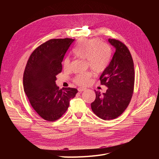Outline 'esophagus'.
<instances>
[{
  "label": "esophagus",
  "mask_w": 159,
  "mask_h": 159,
  "mask_svg": "<svg viewBox=\"0 0 159 159\" xmlns=\"http://www.w3.org/2000/svg\"><path fill=\"white\" fill-rule=\"evenodd\" d=\"M86 90V88H78V91H79V92H82V91H84Z\"/></svg>",
  "instance_id": "1"
}]
</instances>
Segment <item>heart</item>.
Instances as JSON below:
<instances>
[{
    "instance_id": "b5f03b06",
    "label": "heart",
    "mask_w": 159,
    "mask_h": 159,
    "mask_svg": "<svg viewBox=\"0 0 159 159\" xmlns=\"http://www.w3.org/2000/svg\"><path fill=\"white\" fill-rule=\"evenodd\" d=\"M75 55L78 58L87 60L88 66L97 73L104 71L110 64L111 56V51L107 44L100 43L97 39L84 40L78 46L75 51ZM65 70L70 68V60L66 58L64 62ZM92 74L86 73L77 75L73 79L75 84L85 86L88 85L91 80Z\"/></svg>"
}]
</instances>
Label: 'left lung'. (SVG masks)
<instances>
[{
  "mask_svg": "<svg viewBox=\"0 0 159 159\" xmlns=\"http://www.w3.org/2000/svg\"><path fill=\"white\" fill-rule=\"evenodd\" d=\"M115 48L112 60L100 77L107 89L101 94L95 90L96 98L91 104L93 113L105 120L117 118L128 106L133 93L135 70L133 58L127 46L120 40L108 39Z\"/></svg>",
  "mask_w": 159,
  "mask_h": 159,
  "instance_id": "8db88e82",
  "label": "left lung"
}]
</instances>
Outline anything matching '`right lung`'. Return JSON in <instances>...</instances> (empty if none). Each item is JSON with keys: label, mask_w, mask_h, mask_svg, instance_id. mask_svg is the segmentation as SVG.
Instances as JSON below:
<instances>
[{"label": "right lung", "mask_w": 159, "mask_h": 159, "mask_svg": "<svg viewBox=\"0 0 159 159\" xmlns=\"http://www.w3.org/2000/svg\"><path fill=\"white\" fill-rule=\"evenodd\" d=\"M75 39L49 40L31 54L23 75L24 92L34 110L43 119L53 122L67 111L70 100L78 91L75 88L59 89L56 76L62 71V62Z\"/></svg>", "instance_id": "add662e5"}]
</instances>
